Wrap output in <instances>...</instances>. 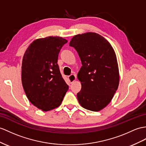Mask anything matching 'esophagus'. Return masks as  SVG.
I'll return each instance as SVG.
<instances>
[{
	"label": "esophagus",
	"mask_w": 146,
	"mask_h": 146,
	"mask_svg": "<svg viewBox=\"0 0 146 146\" xmlns=\"http://www.w3.org/2000/svg\"><path fill=\"white\" fill-rule=\"evenodd\" d=\"M76 78H77V77H76V74H71V75L68 76V79H69L70 83H73L76 80Z\"/></svg>",
	"instance_id": "1"
}]
</instances>
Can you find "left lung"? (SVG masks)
<instances>
[{
    "instance_id": "8db88e82",
    "label": "left lung",
    "mask_w": 146,
    "mask_h": 146,
    "mask_svg": "<svg viewBox=\"0 0 146 146\" xmlns=\"http://www.w3.org/2000/svg\"><path fill=\"white\" fill-rule=\"evenodd\" d=\"M69 46L75 48L82 64L77 74L82 84L77 94L78 101L85 109L100 111L111 102L118 87L114 49L105 38L92 32L76 35Z\"/></svg>"
}]
</instances>
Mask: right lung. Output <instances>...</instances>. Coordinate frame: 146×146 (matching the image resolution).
Returning <instances> with one entry per match:
<instances>
[{
    "mask_svg": "<svg viewBox=\"0 0 146 146\" xmlns=\"http://www.w3.org/2000/svg\"><path fill=\"white\" fill-rule=\"evenodd\" d=\"M67 40L49 36L34 41L25 53L22 66L23 89L32 104L42 111L61 104L69 87L63 79L58 59Z\"/></svg>",
    "mask_w": 146,
    "mask_h": 146,
    "instance_id": "obj_1",
    "label": "right lung"
}]
</instances>
